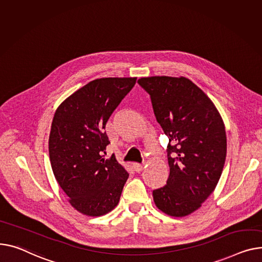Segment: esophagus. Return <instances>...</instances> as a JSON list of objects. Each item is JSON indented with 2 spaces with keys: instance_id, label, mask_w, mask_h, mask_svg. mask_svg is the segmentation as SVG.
I'll return each mask as SVG.
<instances>
[{
  "instance_id": "34e87169",
  "label": "esophagus",
  "mask_w": 262,
  "mask_h": 262,
  "mask_svg": "<svg viewBox=\"0 0 262 262\" xmlns=\"http://www.w3.org/2000/svg\"><path fill=\"white\" fill-rule=\"evenodd\" d=\"M133 167L136 171H141L142 168H143V164H140V163H134L133 164Z\"/></svg>"
}]
</instances>
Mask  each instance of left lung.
Instances as JSON below:
<instances>
[{
    "label": "left lung",
    "instance_id": "1",
    "mask_svg": "<svg viewBox=\"0 0 262 262\" xmlns=\"http://www.w3.org/2000/svg\"><path fill=\"white\" fill-rule=\"evenodd\" d=\"M138 83L150 96L156 119L169 141V176L166 185L152 190L155 204L169 216H187L213 193L222 173V118L211 99L184 77H147Z\"/></svg>",
    "mask_w": 262,
    "mask_h": 262
}]
</instances>
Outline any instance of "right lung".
Wrapping results in <instances>:
<instances>
[{
	"mask_svg": "<svg viewBox=\"0 0 262 262\" xmlns=\"http://www.w3.org/2000/svg\"><path fill=\"white\" fill-rule=\"evenodd\" d=\"M137 78H102L64 100L52 119L48 149L54 175L77 211L102 216L117 206L128 172L112 155L105 132L110 117Z\"/></svg>",
	"mask_w": 262,
	"mask_h": 262,
	"instance_id": "1",
	"label": "right lung"
}]
</instances>
